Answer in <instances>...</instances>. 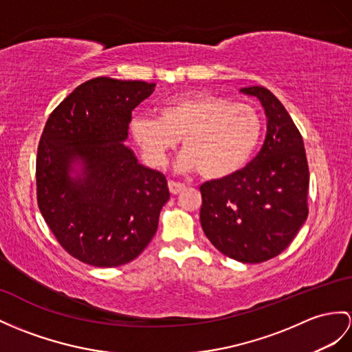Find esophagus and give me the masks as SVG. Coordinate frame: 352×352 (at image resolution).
<instances>
[{
  "instance_id": "34e87169",
  "label": "esophagus",
  "mask_w": 352,
  "mask_h": 352,
  "mask_svg": "<svg viewBox=\"0 0 352 352\" xmlns=\"http://www.w3.org/2000/svg\"><path fill=\"white\" fill-rule=\"evenodd\" d=\"M168 190H170L171 194H179V192L185 190V185L175 182V181H168Z\"/></svg>"
}]
</instances>
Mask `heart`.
I'll return each mask as SVG.
<instances>
[{
    "instance_id": "b5f03b06",
    "label": "heart",
    "mask_w": 352,
    "mask_h": 352,
    "mask_svg": "<svg viewBox=\"0 0 352 352\" xmlns=\"http://www.w3.org/2000/svg\"><path fill=\"white\" fill-rule=\"evenodd\" d=\"M130 130L149 166H164L182 139L179 170H199L206 179H224L251 160L261 135V118L246 102L197 92L166 100L158 118L134 116Z\"/></svg>"
}]
</instances>
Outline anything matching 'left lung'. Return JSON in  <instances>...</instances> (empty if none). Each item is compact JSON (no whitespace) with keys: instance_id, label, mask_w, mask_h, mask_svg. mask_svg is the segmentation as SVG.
Wrapping results in <instances>:
<instances>
[{"instance_id":"obj_1","label":"left lung","mask_w":352,"mask_h":352,"mask_svg":"<svg viewBox=\"0 0 352 352\" xmlns=\"http://www.w3.org/2000/svg\"><path fill=\"white\" fill-rule=\"evenodd\" d=\"M241 91L261 101L267 134L250 164L200 186V222L224 255L263 263L284 251L307 218L309 167L302 134L282 102L263 87Z\"/></svg>"}]
</instances>
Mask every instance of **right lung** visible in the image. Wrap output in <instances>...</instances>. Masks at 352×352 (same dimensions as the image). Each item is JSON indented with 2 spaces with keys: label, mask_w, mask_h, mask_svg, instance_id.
<instances>
[{
  "label": "right lung",
  "mask_w": 352,
  "mask_h": 352,
  "mask_svg": "<svg viewBox=\"0 0 352 352\" xmlns=\"http://www.w3.org/2000/svg\"><path fill=\"white\" fill-rule=\"evenodd\" d=\"M155 83L97 77L77 87L47 118L40 137L37 203L58 243L97 267L134 260L152 241L170 199L160 171L137 162L122 143L131 111ZM85 162L69 177L71 161Z\"/></svg>",
  "instance_id": "add662e5"
}]
</instances>
